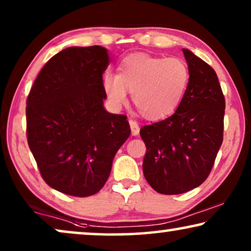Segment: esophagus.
<instances>
[{
	"label": "esophagus",
	"instance_id": "1",
	"mask_svg": "<svg viewBox=\"0 0 251 251\" xmlns=\"http://www.w3.org/2000/svg\"><path fill=\"white\" fill-rule=\"evenodd\" d=\"M129 125H130V128H131L132 136H138V133H139L138 123H137L135 120H129Z\"/></svg>",
	"mask_w": 251,
	"mask_h": 251
}]
</instances>
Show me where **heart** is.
Returning <instances> with one entry per match:
<instances>
[{
    "mask_svg": "<svg viewBox=\"0 0 251 251\" xmlns=\"http://www.w3.org/2000/svg\"><path fill=\"white\" fill-rule=\"evenodd\" d=\"M118 75L102 77V89L113 108L128 100V90L140 114L151 121L174 114L190 83V68L177 57H161L137 52L123 58Z\"/></svg>",
    "mask_w": 251,
    "mask_h": 251,
    "instance_id": "1",
    "label": "heart"
}]
</instances>
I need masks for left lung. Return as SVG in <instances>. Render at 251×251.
I'll list each match as a JSON object with an SVG mask.
<instances>
[{"label":"left lung","mask_w":251,"mask_h":251,"mask_svg":"<svg viewBox=\"0 0 251 251\" xmlns=\"http://www.w3.org/2000/svg\"><path fill=\"white\" fill-rule=\"evenodd\" d=\"M190 83L174 115L145 126L143 171L161 194H180L200 186L210 174L223 143L225 99L217 74L191 50L183 49Z\"/></svg>","instance_id":"left-lung-1"}]
</instances>
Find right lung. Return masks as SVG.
I'll return each mask as SVG.
<instances>
[{
	"label": "right lung",
	"instance_id": "add662e5",
	"mask_svg": "<svg viewBox=\"0 0 251 251\" xmlns=\"http://www.w3.org/2000/svg\"><path fill=\"white\" fill-rule=\"evenodd\" d=\"M108 65L104 47L66 48L44 65L27 98L28 146L43 179L61 193L100 191L131 132L126 115L104 107Z\"/></svg>",
	"mask_w": 251,
	"mask_h": 251
}]
</instances>
